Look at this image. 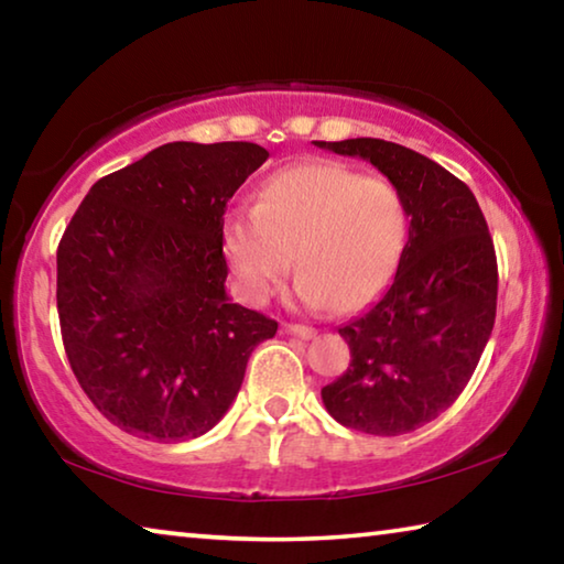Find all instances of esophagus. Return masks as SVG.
Segmentation results:
<instances>
[{
  "instance_id": "1",
  "label": "esophagus",
  "mask_w": 564,
  "mask_h": 564,
  "mask_svg": "<svg viewBox=\"0 0 564 564\" xmlns=\"http://www.w3.org/2000/svg\"><path fill=\"white\" fill-rule=\"evenodd\" d=\"M283 333H289V336H295L301 340H311L313 336H316V330L308 328V326H301V323H285Z\"/></svg>"
}]
</instances>
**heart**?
I'll return each mask as SVG.
<instances>
[{"mask_svg": "<svg viewBox=\"0 0 564 564\" xmlns=\"http://www.w3.org/2000/svg\"><path fill=\"white\" fill-rule=\"evenodd\" d=\"M408 226L405 202L390 181L316 159L265 178L253 212L228 214L221 251L246 301H269L293 253L295 295L311 308L333 303L352 313L395 275Z\"/></svg>", "mask_w": 564, "mask_h": 564, "instance_id": "b5f03b06", "label": "heart"}]
</instances>
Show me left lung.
<instances>
[{
  "label": "left lung",
  "mask_w": 564,
  "mask_h": 564,
  "mask_svg": "<svg viewBox=\"0 0 564 564\" xmlns=\"http://www.w3.org/2000/svg\"><path fill=\"white\" fill-rule=\"evenodd\" d=\"M370 161L408 208V243L388 291L338 333L350 366L321 390L340 425L403 435L451 408L475 373L498 308V261L473 191L433 159L383 139L313 141Z\"/></svg>",
  "instance_id": "1"
}]
</instances>
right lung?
Segmentation results:
<instances>
[{
	"mask_svg": "<svg viewBox=\"0 0 564 564\" xmlns=\"http://www.w3.org/2000/svg\"><path fill=\"white\" fill-rule=\"evenodd\" d=\"M269 159L248 141H174L99 178L56 251V308L84 393L123 433L198 437L279 330L226 293L224 214Z\"/></svg>",
	"mask_w": 564,
	"mask_h": 564,
	"instance_id": "1",
	"label": "right lung"
}]
</instances>
